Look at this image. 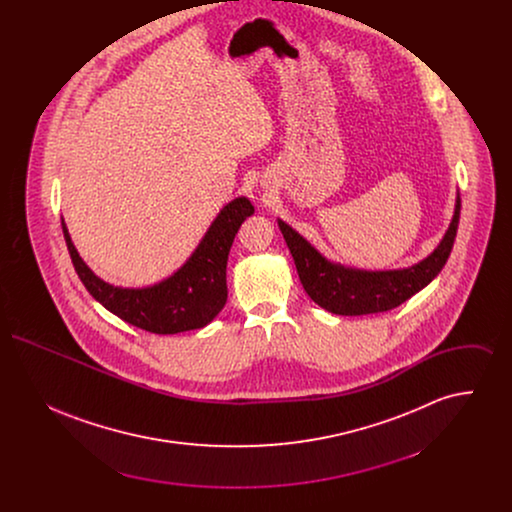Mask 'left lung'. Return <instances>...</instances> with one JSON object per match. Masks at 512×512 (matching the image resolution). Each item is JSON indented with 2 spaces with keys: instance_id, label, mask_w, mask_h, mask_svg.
<instances>
[{
  "instance_id": "1",
  "label": "left lung",
  "mask_w": 512,
  "mask_h": 512,
  "mask_svg": "<svg viewBox=\"0 0 512 512\" xmlns=\"http://www.w3.org/2000/svg\"><path fill=\"white\" fill-rule=\"evenodd\" d=\"M459 217L461 197L457 194L453 219L438 247L411 267L393 270H365L334 263L284 220L278 219V228L290 247L305 292L318 307L334 315L359 317L395 309L413 297L414 293L426 288L449 259L457 236Z\"/></svg>"
}]
</instances>
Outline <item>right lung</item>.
Returning <instances> with one entry per match:
<instances>
[{"instance_id": "1", "label": "right lung", "mask_w": 512, "mask_h": 512, "mask_svg": "<svg viewBox=\"0 0 512 512\" xmlns=\"http://www.w3.org/2000/svg\"><path fill=\"white\" fill-rule=\"evenodd\" d=\"M253 213L244 195L226 203L186 263L144 288H122L99 278L78 255L63 219L61 226L78 278L107 311L153 334H180L207 326L222 311L228 297V253L242 222Z\"/></svg>"}]
</instances>
